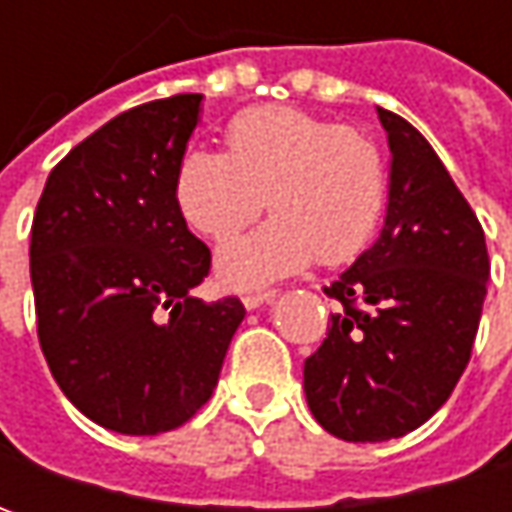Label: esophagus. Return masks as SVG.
<instances>
[{
    "mask_svg": "<svg viewBox=\"0 0 512 512\" xmlns=\"http://www.w3.org/2000/svg\"><path fill=\"white\" fill-rule=\"evenodd\" d=\"M273 296H276V290H253V293H245V296H242V305H245L247 310H253V307L270 302Z\"/></svg>",
    "mask_w": 512,
    "mask_h": 512,
    "instance_id": "esophagus-1",
    "label": "esophagus"
}]
</instances>
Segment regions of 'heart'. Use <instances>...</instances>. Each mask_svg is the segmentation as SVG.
I'll return each instance as SVG.
<instances>
[{"label":"heart","mask_w":512,"mask_h":512,"mask_svg":"<svg viewBox=\"0 0 512 512\" xmlns=\"http://www.w3.org/2000/svg\"><path fill=\"white\" fill-rule=\"evenodd\" d=\"M227 153L190 150L176 170V202L190 227L227 239L262 210L273 219L219 250V276L236 287L296 273L310 259L336 267L373 239L387 170L379 145L350 125L267 105L227 125Z\"/></svg>","instance_id":"1"}]
</instances>
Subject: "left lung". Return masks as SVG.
<instances>
[{
	"mask_svg": "<svg viewBox=\"0 0 512 512\" xmlns=\"http://www.w3.org/2000/svg\"><path fill=\"white\" fill-rule=\"evenodd\" d=\"M390 196L376 245L325 287L327 339L305 359L316 422L344 442L416 430L462 379L490 279L484 230L419 130L379 108Z\"/></svg>",
	"mask_w": 512,
	"mask_h": 512,
	"instance_id": "left-lung-1",
	"label": "left lung"
}]
</instances>
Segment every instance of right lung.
<instances>
[{"instance_id": "obj_1", "label": "right lung", "mask_w": 512, "mask_h": 512, "mask_svg": "<svg viewBox=\"0 0 512 512\" xmlns=\"http://www.w3.org/2000/svg\"><path fill=\"white\" fill-rule=\"evenodd\" d=\"M202 93L145 102L50 170L30 227L36 333L62 393L128 436L182 427L210 399L245 319L202 302L210 250L185 225L176 170Z\"/></svg>"}]
</instances>
